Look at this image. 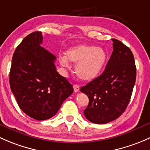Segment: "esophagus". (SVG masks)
I'll return each mask as SVG.
<instances>
[{"label":"esophagus","mask_w":150,"mask_h":150,"mask_svg":"<svg viewBox=\"0 0 150 150\" xmlns=\"http://www.w3.org/2000/svg\"><path fill=\"white\" fill-rule=\"evenodd\" d=\"M74 90L75 92H77L79 90V86L78 84H74Z\"/></svg>","instance_id":"esophagus-1"}]
</instances>
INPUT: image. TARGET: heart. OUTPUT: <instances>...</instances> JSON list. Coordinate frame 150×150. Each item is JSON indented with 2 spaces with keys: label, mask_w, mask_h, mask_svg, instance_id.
<instances>
[{
  "label": "heart",
  "mask_w": 150,
  "mask_h": 150,
  "mask_svg": "<svg viewBox=\"0 0 150 150\" xmlns=\"http://www.w3.org/2000/svg\"><path fill=\"white\" fill-rule=\"evenodd\" d=\"M66 57L61 58L64 66H69V61L76 64L75 71L80 79L92 81L98 77L107 62V53L103 48L86 45L71 47L66 52Z\"/></svg>",
  "instance_id": "heart-1"
}]
</instances>
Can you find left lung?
<instances>
[{"mask_svg":"<svg viewBox=\"0 0 150 150\" xmlns=\"http://www.w3.org/2000/svg\"><path fill=\"white\" fill-rule=\"evenodd\" d=\"M112 40L113 51L103 73L80 89L89 98L84 115L97 124L109 123L124 112L136 81L132 52L121 41Z\"/></svg>","mask_w":150,"mask_h":150,"instance_id":"1","label":"left lung"}]
</instances>
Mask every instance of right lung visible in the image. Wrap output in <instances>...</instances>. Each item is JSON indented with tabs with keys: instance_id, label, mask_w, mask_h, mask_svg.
<instances>
[{
	"instance_id": "1",
	"label": "right lung",
	"mask_w": 150,
	"mask_h": 150,
	"mask_svg": "<svg viewBox=\"0 0 150 150\" xmlns=\"http://www.w3.org/2000/svg\"><path fill=\"white\" fill-rule=\"evenodd\" d=\"M41 32L24 38L12 58L9 82L21 110L31 118L43 121L55 115L73 86L56 71V57L40 45Z\"/></svg>"
}]
</instances>
